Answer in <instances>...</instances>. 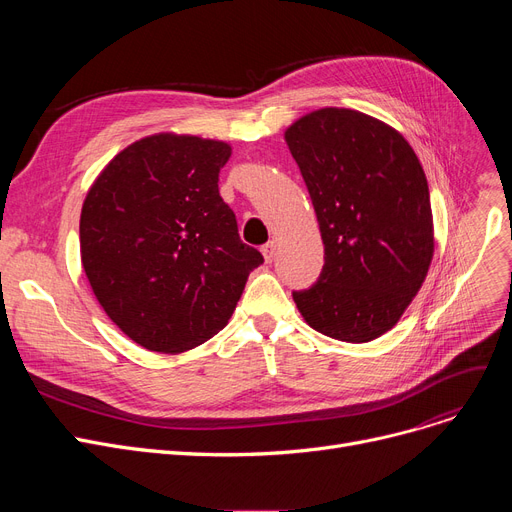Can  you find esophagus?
Instances as JSON below:
<instances>
[{"label": "esophagus", "instance_id": "1", "mask_svg": "<svg viewBox=\"0 0 512 512\" xmlns=\"http://www.w3.org/2000/svg\"><path fill=\"white\" fill-rule=\"evenodd\" d=\"M261 253H263L265 263H272V261H274V257H276V242H274V240H272V242H267V245H263V247H261Z\"/></svg>", "mask_w": 512, "mask_h": 512}]
</instances>
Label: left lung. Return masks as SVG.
Returning <instances> with one entry per match:
<instances>
[{
    "label": "left lung",
    "mask_w": 512,
    "mask_h": 512,
    "mask_svg": "<svg viewBox=\"0 0 512 512\" xmlns=\"http://www.w3.org/2000/svg\"><path fill=\"white\" fill-rule=\"evenodd\" d=\"M313 201L326 263L292 292L307 324L342 342L392 330L434 257L427 178L390 124L346 107H321L284 132Z\"/></svg>",
    "instance_id": "obj_1"
}]
</instances>
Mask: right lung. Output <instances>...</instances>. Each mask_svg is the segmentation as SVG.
I'll use <instances>...</instances> for the list:
<instances>
[{"label":"right lung","instance_id":"obj_1","mask_svg":"<svg viewBox=\"0 0 512 512\" xmlns=\"http://www.w3.org/2000/svg\"><path fill=\"white\" fill-rule=\"evenodd\" d=\"M232 147L157 132L122 149L80 211V259L95 299L147 351L176 355L218 334L263 263L220 197Z\"/></svg>","mask_w":512,"mask_h":512}]
</instances>
